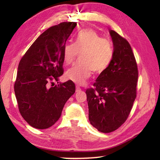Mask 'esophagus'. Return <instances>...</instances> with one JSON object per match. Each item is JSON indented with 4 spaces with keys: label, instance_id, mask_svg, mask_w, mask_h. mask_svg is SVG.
Returning <instances> with one entry per match:
<instances>
[{
    "label": "esophagus",
    "instance_id": "1",
    "mask_svg": "<svg viewBox=\"0 0 160 160\" xmlns=\"http://www.w3.org/2000/svg\"><path fill=\"white\" fill-rule=\"evenodd\" d=\"M81 91V88L79 86H76V92H80Z\"/></svg>",
    "mask_w": 160,
    "mask_h": 160
}]
</instances>
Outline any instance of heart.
<instances>
[{"label": "heart", "mask_w": 160, "mask_h": 160, "mask_svg": "<svg viewBox=\"0 0 160 160\" xmlns=\"http://www.w3.org/2000/svg\"><path fill=\"white\" fill-rule=\"evenodd\" d=\"M80 53V62L67 70L68 80L84 84L92 73H102L113 58L111 43L92 29H83L78 33L74 44L67 43L63 48V60L67 65L74 62Z\"/></svg>", "instance_id": "1"}]
</instances>
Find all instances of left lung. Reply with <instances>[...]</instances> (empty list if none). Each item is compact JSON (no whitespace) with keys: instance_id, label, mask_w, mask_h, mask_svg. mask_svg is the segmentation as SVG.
Wrapping results in <instances>:
<instances>
[{"instance_id":"8db88e82","label":"left lung","mask_w":160,"mask_h":160,"mask_svg":"<svg viewBox=\"0 0 160 160\" xmlns=\"http://www.w3.org/2000/svg\"><path fill=\"white\" fill-rule=\"evenodd\" d=\"M113 44V58L86 91L91 124L102 132L120 127L130 113L136 98L138 66L130 44L109 30Z\"/></svg>"}]
</instances>
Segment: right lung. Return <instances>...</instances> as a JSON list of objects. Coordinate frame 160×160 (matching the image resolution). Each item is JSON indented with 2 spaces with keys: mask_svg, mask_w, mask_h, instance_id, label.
Returning <instances> with one entry per match:
<instances>
[{
  "mask_svg": "<svg viewBox=\"0 0 160 160\" xmlns=\"http://www.w3.org/2000/svg\"><path fill=\"white\" fill-rule=\"evenodd\" d=\"M75 22H64L44 32L20 60L14 92L22 117L32 127L45 129L60 118L76 91L71 80L55 85L63 74V48Z\"/></svg>",
  "mask_w": 160,
  "mask_h": 160,
  "instance_id": "right-lung-1",
  "label": "right lung"
}]
</instances>
